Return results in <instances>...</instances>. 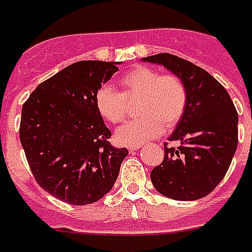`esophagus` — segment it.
Masks as SVG:
<instances>
[{
    "instance_id": "34e87169",
    "label": "esophagus",
    "mask_w": 252,
    "mask_h": 252,
    "mask_svg": "<svg viewBox=\"0 0 252 252\" xmlns=\"http://www.w3.org/2000/svg\"><path fill=\"white\" fill-rule=\"evenodd\" d=\"M141 146H129L128 147V150L130 151V153H133V151H136V150H138V149H140Z\"/></svg>"
}]
</instances>
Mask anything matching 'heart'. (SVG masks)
I'll return each instance as SVG.
<instances>
[{
  "label": "heart",
  "mask_w": 252,
  "mask_h": 252,
  "mask_svg": "<svg viewBox=\"0 0 252 252\" xmlns=\"http://www.w3.org/2000/svg\"><path fill=\"white\" fill-rule=\"evenodd\" d=\"M122 92L102 85L94 101L99 115L114 126L122 124L129 114V103L140 99L137 112L141 118L122 126L118 142L140 146L172 129L183 120L188 107V88L175 73H160L150 67H136L119 79Z\"/></svg>",
  "instance_id": "heart-1"
}]
</instances>
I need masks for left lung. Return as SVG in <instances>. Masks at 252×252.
<instances>
[{"instance_id":"1","label":"left lung","mask_w":252,"mask_h":252,"mask_svg":"<svg viewBox=\"0 0 252 252\" xmlns=\"http://www.w3.org/2000/svg\"><path fill=\"white\" fill-rule=\"evenodd\" d=\"M144 61L163 64L184 80L188 107L169 141L164 159L151 171V183L164 197L195 200L211 193L226 175L238 144V114L225 88L212 75L168 53Z\"/></svg>"}]
</instances>
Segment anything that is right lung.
<instances>
[{
	"mask_svg": "<svg viewBox=\"0 0 252 252\" xmlns=\"http://www.w3.org/2000/svg\"><path fill=\"white\" fill-rule=\"evenodd\" d=\"M80 61L38 85L22 107L19 137L32 175L50 195L73 206L101 199L115 184L126 147L95 107V93L118 67Z\"/></svg>",
	"mask_w": 252,
	"mask_h": 252,
	"instance_id": "1",
	"label": "right lung"
}]
</instances>
